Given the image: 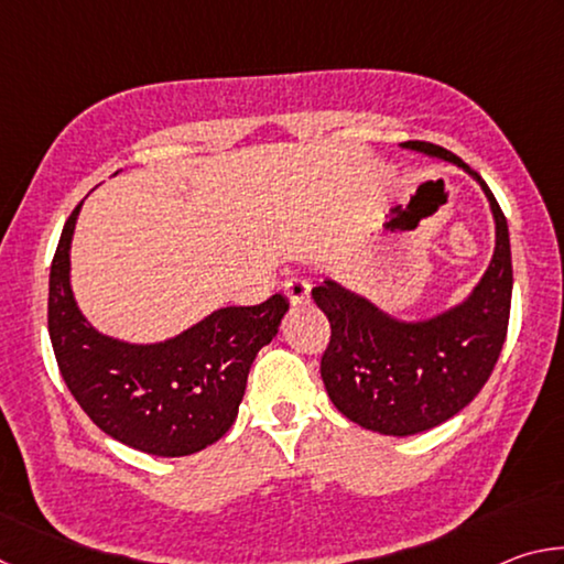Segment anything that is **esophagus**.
<instances>
[{
  "label": "esophagus",
  "instance_id": "obj_1",
  "mask_svg": "<svg viewBox=\"0 0 564 564\" xmlns=\"http://www.w3.org/2000/svg\"><path fill=\"white\" fill-rule=\"evenodd\" d=\"M283 293H285V299L291 301V305H301L308 301L311 283L305 279H289L283 283Z\"/></svg>",
  "mask_w": 564,
  "mask_h": 564
}]
</instances>
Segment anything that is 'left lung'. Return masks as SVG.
<instances>
[{"label": "left lung", "instance_id": "left-lung-1", "mask_svg": "<svg viewBox=\"0 0 564 564\" xmlns=\"http://www.w3.org/2000/svg\"><path fill=\"white\" fill-rule=\"evenodd\" d=\"M400 149L463 169L488 196L495 221L488 271L465 301L435 316H390L333 279L313 289V301L330 321L321 378L333 405L366 431L405 437L451 420L488 383L508 336L512 259L508 221L465 161L427 141H405Z\"/></svg>", "mask_w": 564, "mask_h": 564}]
</instances>
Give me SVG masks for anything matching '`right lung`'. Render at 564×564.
Segmentation results:
<instances>
[{"mask_svg":"<svg viewBox=\"0 0 564 564\" xmlns=\"http://www.w3.org/2000/svg\"><path fill=\"white\" fill-rule=\"evenodd\" d=\"M82 204L64 224L50 273V338L64 383L94 425L133 451L159 457L204 451L234 425L251 362L275 338L289 301L275 293L261 305H226L159 343L107 336L72 291Z\"/></svg>","mask_w":564,"mask_h":564,"instance_id":"add662e5","label":"right lung"}]
</instances>
